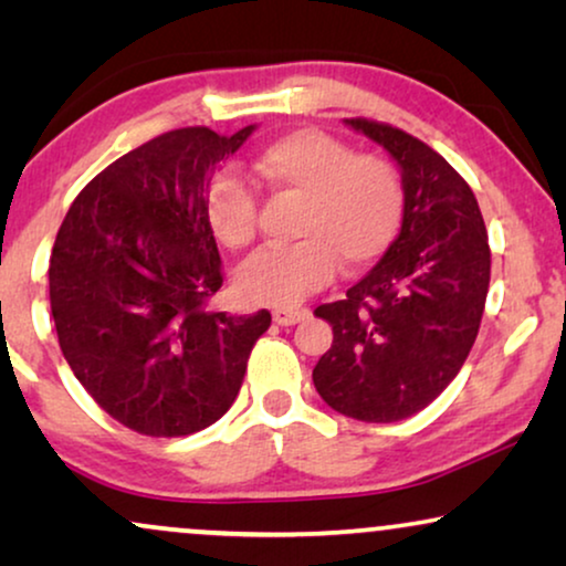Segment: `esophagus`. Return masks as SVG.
<instances>
[{"instance_id": "esophagus-1", "label": "esophagus", "mask_w": 566, "mask_h": 566, "mask_svg": "<svg viewBox=\"0 0 566 566\" xmlns=\"http://www.w3.org/2000/svg\"><path fill=\"white\" fill-rule=\"evenodd\" d=\"M308 319V308H275L273 322L281 324V327H291V324H298Z\"/></svg>"}]
</instances>
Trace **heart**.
I'll return each mask as SVG.
<instances>
[{"label":"heart","instance_id":"b5f03b06","mask_svg":"<svg viewBox=\"0 0 566 566\" xmlns=\"http://www.w3.org/2000/svg\"><path fill=\"white\" fill-rule=\"evenodd\" d=\"M254 169L277 192L301 198L296 237L281 250H262L237 275V293L250 304L296 306L345 270L374 265L394 244L405 216L399 172L374 154H353L335 136L298 128L262 146ZM206 219L221 244L239 250L258 229V198L234 172L213 177Z\"/></svg>","mask_w":566,"mask_h":566}]
</instances>
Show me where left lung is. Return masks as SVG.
Wrapping results in <instances>:
<instances>
[{"mask_svg": "<svg viewBox=\"0 0 566 566\" xmlns=\"http://www.w3.org/2000/svg\"><path fill=\"white\" fill-rule=\"evenodd\" d=\"M397 161L405 190L399 237L343 301L314 308L335 332L314 386L335 412L399 422L459 374L482 324L490 244L467 180L420 138L347 118Z\"/></svg>", "mask_w": 566, "mask_h": 566, "instance_id": "left-lung-1", "label": "left lung"}]
</instances>
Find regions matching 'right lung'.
<instances>
[{"label": "right lung", "instance_id": "1", "mask_svg": "<svg viewBox=\"0 0 566 566\" xmlns=\"http://www.w3.org/2000/svg\"><path fill=\"white\" fill-rule=\"evenodd\" d=\"M254 126L177 128L123 154L69 208L49 285L61 353L113 420L151 438L213 424L234 405L270 312H211L221 258L206 219L216 165Z\"/></svg>", "mask_w": 566, "mask_h": 566}]
</instances>
